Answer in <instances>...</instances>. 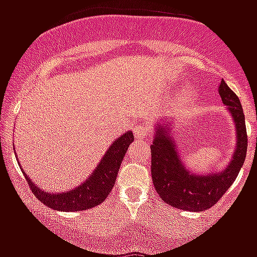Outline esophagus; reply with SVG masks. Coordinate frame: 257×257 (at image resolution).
Listing matches in <instances>:
<instances>
[{"instance_id": "1", "label": "esophagus", "mask_w": 257, "mask_h": 257, "mask_svg": "<svg viewBox=\"0 0 257 257\" xmlns=\"http://www.w3.org/2000/svg\"><path fill=\"white\" fill-rule=\"evenodd\" d=\"M133 133H135V137L136 139H144L149 135V126L148 125H137L133 129Z\"/></svg>"}]
</instances>
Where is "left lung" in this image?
<instances>
[{"label": "left lung", "mask_w": 257, "mask_h": 257, "mask_svg": "<svg viewBox=\"0 0 257 257\" xmlns=\"http://www.w3.org/2000/svg\"><path fill=\"white\" fill-rule=\"evenodd\" d=\"M219 94L224 105H227L236 126V149L231 163L221 172L197 175L181 161L176 151L175 141L169 133L167 122H156L155 137L151 145L152 155V180L161 199L172 207L184 211H205L219 201L235 181L243 167L247 155L248 137L243 108L239 97L221 80Z\"/></svg>", "instance_id": "1"}]
</instances>
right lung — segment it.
Here are the masks:
<instances>
[{"label": "right lung", "mask_w": 257, "mask_h": 257, "mask_svg": "<svg viewBox=\"0 0 257 257\" xmlns=\"http://www.w3.org/2000/svg\"><path fill=\"white\" fill-rule=\"evenodd\" d=\"M132 141L133 133L131 131L125 132L109 147L100 164L97 165L92 175L84 183L74 189L62 193H49L42 191L33 183V180L29 179V176L25 172L24 175L29 183L33 195L52 209L61 212L85 211L89 208L96 207L108 197L112 188L114 187L117 172L120 169L125 153L128 151L129 145L132 144Z\"/></svg>", "instance_id": "1"}]
</instances>
